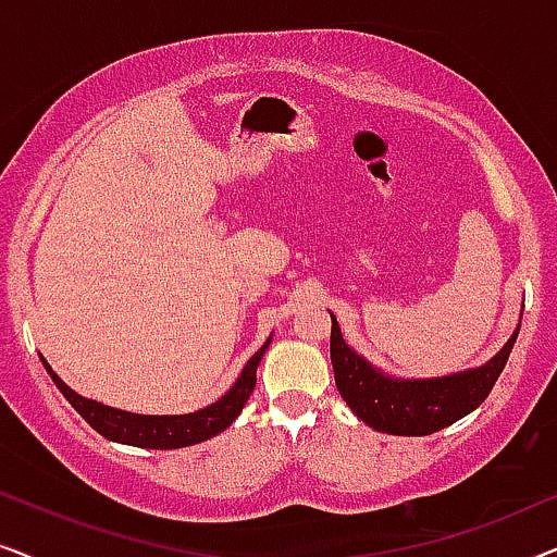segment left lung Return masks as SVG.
Returning a JSON list of instances; mask_svg holds the SVG:
<instances>
[{
    "mask_svg": "<svg viewBox=\"0 0 557 557\" xmlns=\"http://www.w3.org/2000/svg\"><path fill=\"white\" fill-rule=\"evenodd\" d=\"M517 332L520 326L507 345L476 370L431 380H393L345 345L337 319L332 314L330 352L334 383L355 416L375 431L393 436H429L482 406L499 372L505 370Z\"/></svg>",
    "mask_w": 557,
    "mask_h": 557,
    "instance_id": "1",
    "label": "left lung"
}]
</instances>
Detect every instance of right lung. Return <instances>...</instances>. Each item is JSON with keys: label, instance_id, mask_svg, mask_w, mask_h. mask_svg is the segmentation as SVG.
<instances>
[{"label": "right lung", "instance_id": "1", "mask_svg": "<svg viewBox=\"0 0 557 557\" xmlns=\"http://www.w3.org/2000/svg\"><path fill=\"white\" fill-rule=\"evenodd\" d=\"M271 345V337L265 339V345L250 357L243 368L240 377L235 380V385L227 391L223 398L212 406L197 410V413L187 416H139V413H126V410L103 406V403L88 400L71 391L63 380H60L48 362L42 360L45 370L52 377V383L58 385V391L65 395V400L86 418L90 429H96L101 436L109 441H119V444L128 446H141V448H182L200 444L218 433H223L235 418L240 416L243 406H246L250 393L256 387V370L258 362L265 349Z\"/></svg>", "mask_w": 557, "mask_h": 557}]
</instances>
